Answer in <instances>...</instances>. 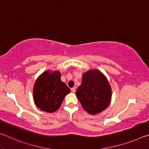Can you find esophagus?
<instances>
[{
  "label": "esophagus",
  "instance_id": "obj_1",
  "mask_svg": "<svg viewBox=\"0 0 149 149\" xmlns=\"http://www.w3.org/2000/svg\"><path fill=\"white\" fill-rule=\"evenodd\" d=\"M71 91L72 93H75V87H73L71 89Z\"/></svg>",
  "mask_w": 149,
  "mask_h": 149
}]
</instances>
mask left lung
<instances>
[{
	"instance_id": "obj_1",
	"label": "left lung",
	"mask_w": 149,
	"mask_h": 149,
	"mask_svg": "<svg viewBox=\"0 0 149 149\" xmlns=\"http://www.w3.org/2000/svg\"><path fill=\"white\" fill-rule=\"evenodd\" d=\"M76 97L84 109L96 115L107 109L112 98V89L107 77L99 70L84 72L82 81L76 91Z\"/></svg>"
}]
</instances>
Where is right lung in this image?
Returning <instances> with one entry per match:
<instances>
[{"label":"right lung","mask_w":149,"mask_h":149,"mask_svg":"<svg viewBox=\"0 0 149 149\" xmlns=\"http://www.w3.org/2000/svg\"><path fill=\"white\" fill-rule=\"evenodd\" d=\"M70 93V89L61 81L59 71L47 70L35 81L33 95L37 108L52 113L58 109L65 96Z\"/></svg>","instance_id":"obj_1"}]
</instances>
